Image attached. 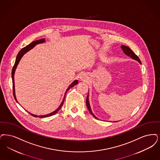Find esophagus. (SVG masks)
<instances>
[{
    "label": "esophagus",
    "mask_w": 160,
    "mask_h": 160,
    "mask_svg": "<svg viewBox=\"0 0 160 160\" xmlns=\"http://www.w3.org/2000/svg\"><path fill=\"white\" fill-rule=\"evenodd\" d=\"M80 79L81 80H84V79H86V76H84V74H82L80 76Z\"/></svg>",
    "instance_id": "obj_1"
}]
</instances>
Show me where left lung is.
<instances>
[{
	"label": "left lung",
	"instance_id": "left-lung-1",
	"mask_svg": "<svg viewBox=\"0 0 160 160\" xmlns=\"http://www.w3.org/2000/svg\"><path fill=\"white\" fill-rule=\"evenodd\" d=\"M121 48H122V51L124 52V53L126 55H128V56L130 57V58H132V59H133L134 60L137 61L138 62H139V64H141V60H140V59L134 53V52H133V51H132L129 47L126 46H125V45H122V46H121ZM86 106H87V107H88V109L90 113L92 115H93L96 119H98V118H97L96 116L93 114V112L92 111V109H91V108H90V105L89 101V93H88V96H87V98H86Z\"/></svg>",
	"mask_w": 160,
	"mask_h": 160
}]
</instances>
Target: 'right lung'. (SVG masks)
Wrapping results in <instances>:
<instances>
[{
  "label": "right lung",
  "instance_id": "add662e5",
  "mask_svg": "<svg viewBox=\"0 0 160 160\" xmlns=\"http://www.w3.org/2000/svg\"><path fill=\"white\" fill-rule=\"evenodd\" d=\"M45 42H46L45 38H42V39L38 40H36V41L32 42L31 43H30L29 45L26 46V47H24V48H22V49L19 52V53H18V55H17V56L16 59H15V64H14V65H13V67L12 70V79L13 95V96H14L15 99L16 100V101H17L18 103V102L17 101V98H16V96H15V83H14V75H15V70H16V69H17V67L18 65L19 64L20 60L21 59V58H22V57L24 56V54H26V53H27V52H28L29 51H30L31 49H32V48H33L34 46H36V45H38V44H40V43H44ZM78 83V80H75L73 82H72L71 84H70V86H68V88H67V89L66 90V91H65V92L64 98H63V100H62V102L61 103V105L59 106V107H58L56 110H55L54 111H53V112H51V113L48 114H46V115H35V114H32V113H30V112H29L31 115H32V116H33V117H39V118H45V117H50V116H52V115L55 114L56 113H57L58 112V111H59V110L61 109V108L62 107V105H63V103H64V100H65V98L66 93H67V92H68V90L70 89V88H72L73 86H76V85Z\"/></svg>",
  "mask_w": 160,
  "mask_h": 160
}]
</instances>
